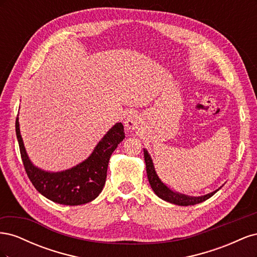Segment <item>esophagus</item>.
Wrapping results in <instances>:
<instances>
[{
  "label": "esophagus",
  "mask_w": 257,
  "mask_h": 257,
  "mask_svg": "<svg viewBox=\"0 0 257 257\" xmlns=\"http://www.w3.org/2000/svg\"><path fill=\"white\" fill-rule=\"evenodd\" d=\"M124 125H125L126 130L128 131H135L141 126V118L137 114L132 113L126 118L125 122H124Z\"/></svg>",
  "instance_id": "34e87169"
}]
</instances>
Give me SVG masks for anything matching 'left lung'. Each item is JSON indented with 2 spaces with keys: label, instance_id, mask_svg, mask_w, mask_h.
Segmentation results:
<instances>
[{
  "label": "left lung",
  "instance_id": "left-lung-1",
  "mask_svg": "<svg viewBox=\"0 0 257 257\" xmlns=\"http://www.w3.org/2000/svg\"><path fill=\"white\" fill-rule=\"evenodd\" d=\"M144 155H145L148 180H149V183L151 185L153 192L157 194L160 198H162L165 201H168V203H170V204H175L178 206H193L196 204H200V203H203V201L207 200L208 198L213 196L214 194L221 189L220 188L211 193L206 194V195L198 196V197L188 196V195H184V194L178 193L172 189H169L168 186L159 178L157 172H155V168H154L150 154L148 153V151L146 149H144Z\"/></svg>",
  "mask_w": 257,
  "mask_h": 257
}]
</instances>
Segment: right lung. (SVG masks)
Wrapping results in <instances>:
<instances>
[{
    "instance_id": "add662e5",
    "label": "right lung",
    "mask_w": 257,
    "mask_h": 257,
    "mask_svg": "<svg viewBox=\"0 0 257 257\" xmlns=\"http://www.w3.org/2000/svg\"><path fill=\"white\" fill-rule=\"evenodd\" d=\"M18 120L17 116L16 135L23 166L34 188L42 195L54 203L67 206L87 204L99 195L105 185L108 162L125 137L121 122L115 123L107 132L87 160L63 172L50 173L34 166L30 161L20 134Z\"/></svg>"
}]
</instances>
